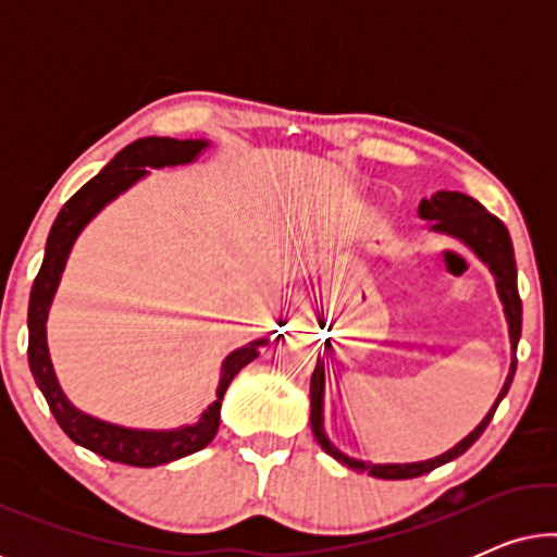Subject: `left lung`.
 Instances as JSON below:
<instances>
[{
  "mask_svg": "<svg viewBox=\"0 0 557 557\" xmlns=\"http://www.w3.org/2000/svg\"><path fill=\"white\" fill-rule=\"evenodd\" d=\"M418 215L421 220H429L433 233H444L448 238L461 240L471 253H474L479 261L484 265H490L494 284H497V294L502 307H505V317L509 324V345H512V352L517 349V342H520L522 334V301L520 294H517V265H515V250H512V240H509V233L505 223L499 218H494L492 212L484 210V205H479L474 197L463 195V193H448V189H441V193L431 195L429 200H421L418 205ZM515 368H517V357H512L509 362V372L505 385L494 400V406L490 408V413L482 418V423L476 425L474 431L469 433L467 438H461L454 448H448L446 454L436 456V459L429 461H413V463H370L362 459H352V456L342 454L337 446L326 438L324 433V385H326V368L324 360L317 362L314 375H311V433L319 441V446L324 448L326 454L334 456L339 463L355 469V471H368L370 476L377 479H413L421 474H429L441 463L454 461L456 456H461L467 448L474 444V441L482 436L486 425H490L494 410H497L499 400L505 398L509 385H512L515 377Z\"/></svg>",
  "mask_w": 557,
  "mask_h": 557,
  "instance_id": "obj_1",
  "label": "left lung"
}]
</instances>
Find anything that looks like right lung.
Returning <instances> with one entry per match:
<instances>
[{
  "label": "right lung",
  "instance_id": "obj_1",
  "mask_svg": "<svg viewBox=\"0 0 557 557\" xmlns=\"http://www.w3.org/2000/svg\"><path fill=\"white\" fill-rule=\"evenodd\" d=\"M208 139H170V136H147V139H136L119 151L94 180L86 182L71 200L63 205L58 212L55 223L50 227L48 246H45V258L37 273L33 294H29L27 309V330H29V370L37 387H40L45 400L55 416L60 429L67 433V438L75 444L88 448L109 461L128 463V467H159V463L177 461L182 456L200 451L215 438L220 425V406H223V395L233 377L253 362L261 355V347L269 345V339H256L246 347L233 349L223 360L220 368V383L215 391V400L210 403L208 410L197 418V423L180 425L170 431H149V429H126L101 418L83 413L75 408L63 387L58 383L55 370H52L50 349H48V314L52 296L58 292L60 276H63L67 256H71L73 243L78 240L83 227L101 212L106 205L116 200L121 193L144 180L149 170H162V166L189 164L208 149Z\"/></svg>",
  "mask_w": 557,
  "mask_h": 557
}]
</instances>
